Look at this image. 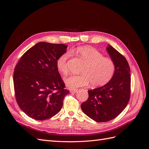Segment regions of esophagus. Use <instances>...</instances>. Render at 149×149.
<instances>
[{
  "instance_id": "1",
  "label": "esophagus",
  "mask_w": 149,
  "mask_h": 149,
  "mask_svg": "<svg viewBox=\"0 0 149 149\" xmlns=\"http://www.w3.org/2000/svg\"><path fill=\"white\" fill-rule=\"evenodd\" d=\"M77 91H78L77 89H70V91L71 93H75L77 92Z\"/></svg>"
}]
</instances>
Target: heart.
Returning <instances> with one entry per match:
<instances>
[{
	"label": "heart",
	"instance_id": "b5f03b06",
	"mask_svg": "<svg viewBox=\"0 0 149 149\" xmlns=\"http://www.w3.org/2000/svg\"><path fill=\"white\" fill-rule=\"evenodd\" d=\"M76 53L85 63L81 71V74L72 75L65 79V83L70 88L85 86L90 83L93 87H100L109 82L115 73L116 66L111 58L93 48L83 47L76 50ZM70 52H66L58 58L56 67L63 75L69 73L68 61Z\"/></svg>",
	"mask_w": 149,
	"mask_h": 149
}]
</instances>
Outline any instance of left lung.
Masks as SVG:
<instances>
[{
	"label": "left lung",
	"instance_id": "8db88e82",
	"mask_svg": "<svg viewBox=\"0 0 149 149\" xmlns=\"http://www.w3.org/2000/svg\"><path fill=\"white\" fill-rule=\"evenodd\" d=\"M107 50L116 66L113 77L103 86L89 90L88 99L81 105L84 114L97 123L118 116L130 96V70L127 60L111 45Z\"/></svg>",
	"mask_w": 149,
	"mask_h": 149
}]
</instances>
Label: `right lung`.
<instances>
[{"instance_id":"obj_1","label":"right lung","mask_w":149,"mask_h":149,"mask_svg":"<svg viewBox=\"0 0 149 149\" xmlns=\"http://www.w3.org/2000/svg\"><path fill=\"white\" fill-rule=\"evenodd\" d=\"M67 45L39 42L28 49L15 67L13 86L18 105L30 118L43 120L59 112L65 89L56 60L66 52Z\"/></svg>"}]
</instances>
